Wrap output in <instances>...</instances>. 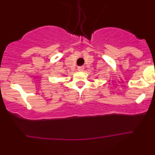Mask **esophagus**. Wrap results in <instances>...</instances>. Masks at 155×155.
<instances>
[{"label":"esophagus","mask_w":155,"mask_h":155,"mask_svg":"<svg viewBox=\"0 0 155 155\" xmlns=\"http://www.w3.org/2000/svg\"><path fill=\"white\" fill-rule=\"evenodd\" d=\"M84 69V66H80V67H78V71H83V70Z\"/></svg>","instance_id":"34e87169"}]
</instances>
